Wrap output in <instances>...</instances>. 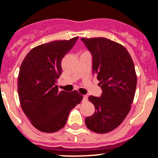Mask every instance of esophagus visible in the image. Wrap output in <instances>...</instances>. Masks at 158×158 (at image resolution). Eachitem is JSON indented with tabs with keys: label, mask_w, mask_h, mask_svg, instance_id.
I'll return each mask as SVG.
<instances>
[{
	"label": "esophagus",
	"mask_w": 158,
	"mask_h": 158,
	"mask_svg": "<svg viewBox=\"0 0 158 158\" xmlns=\"http://www.w3.org/2000/svg\"><path fill=\"white\" fill-rule=\"evenodd\" d=\"M88 101V96L87 95H83V98H82V101L83 102H86Z\"/></svg>",
	"instance_id": "1"
}]
</instances>
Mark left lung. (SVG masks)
Returning a JSON list of instances; mask_svg holds the SVG:
<instances>
[{
  "instance_id": "obj_1",
  "label": "left lung",
  "mask_w": 158,
  "mask_h": 158,
  "mask_svg": "<svg viewBox=\"0 0 158 158\" xmlns=\"http://www.w3.org/2000/svg\"><path fill=\"white\" fill-rule=\"evenodd\" d=\"M92 57V73L100 81V97L89 96L95 108L85 118L88 129L107 133L118 127L131 108L137 77L130 54L123 45L106 38H82Z\"/></svg>"
}]
</instances>
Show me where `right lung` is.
<instances>
[{"label": "right lung", "mask_w": 158, "mask_h": 158, "mask_svg": "<svg viewBox=\"0 0 158 158\" xmlns=\"http://www.w3.org/2000/svg\"><path fill=\"white\" fill-rule=\"evenodd\" d=\"M78 37L54 41L31 49L23 60L18 76V94L23 112L34 127L54 132L66 125L71 110L83 96L77 91L58 92L61 61Z\"/></svg>", "instance_id": "right-lung-1"}]
</instances>
